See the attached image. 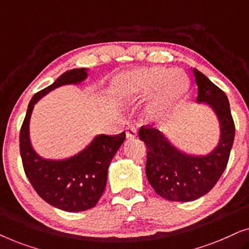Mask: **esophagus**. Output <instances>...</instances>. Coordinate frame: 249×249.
Here are the masks:
<instances>
[{
    "mask_svg": "<svg viewBox=\"0 0 249 249\" xmlns=\"http://www.w3.org/2000/svg\"><path fill=\"white\" fill-rule=\"evenodd\" d=\"M125 135H127V138H134L137 136V128L135 125H128L125 128Z\"/></svg>",
    "mask_w": 249,
    "mask_h": 249,
    "instance_id": "obj_1",
    "label": "esophagus"
}]
</instances>
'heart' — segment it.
I'll use <instances>...</instances> for the list:
<instances>
[{
	"instance_id": "b5f03b06",
	"label": "heart",
	"mask_w": 249,
	"mask_h": 249,
	"mask_svg": "<svg viewBox=\"0 0 249 249\" xmlns=\"http://www.w3.org/2000/svg\"><path fill=\"white\" fill-rule=\"evenodd\" d=\"M189 88V79L182 71L160 67L138 68L115 78L113 93L127 101H135L154 91L151 113L161 115L175 107Z\"/></svg>"
}]
</instances>
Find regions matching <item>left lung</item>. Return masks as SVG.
<instances>
[{
	"label": "left lung",
	"mask_w": 249,
	"mask_h": 249,
	"mask_svg": "<svg viewBox=\"0 0 249 249\" xmlns=\"http://www.w3.org/2000/svg\"><path fill=\"white\" fill-rule=\"evenodd\" d=\"M194 74L198 87L196 101L210 105L220 121L219 145L207 155H187L152 125H142L138 132L147 149L148 182L158 195L175 202H192L215 186L227 168L234 139V122L227 95L197 69Z\"/></svg>",
	"instance_id": "left-lung-1"
}]
</instances>
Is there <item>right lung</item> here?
I'll return each instance as SVG.
<instances>
[{
	"mask_svg": "<svg viewBox=\"0 0 249 249\" xmlns=\"http://www.w3.org/2000/svg\"><path fill=\"white\" fill-rule=\"evenodd\" d=\"M87 77L86 68L67 71L52 85L34 95L20 129V155L27 178L36 193L56 209L80 212L96 205L103 195L108 165L125 139L119 135H98L84 151L61 161L42 159L29 141V120L34 105L54 88L78 84Z\"/></svg>",
	"mask_w": 249,
	"mask_h": 249,
	"instance_id": "add662e5",
	"label": "right lung"
}]
</instances>
